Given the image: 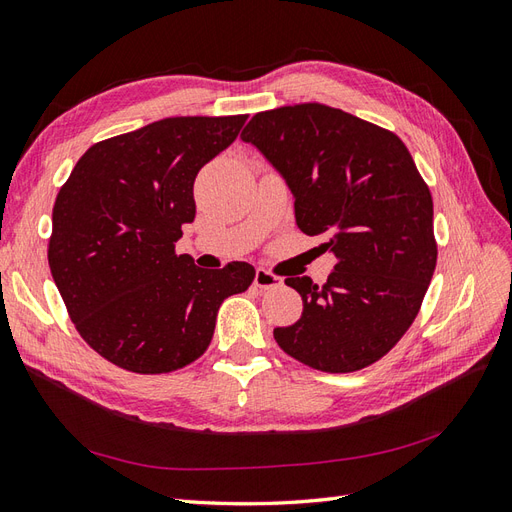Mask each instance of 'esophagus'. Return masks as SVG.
Returning a JSON list of instances; mask_svg holds the SVG:
<instances>
[{
  "label": "esophagus",
  "instance_id": "obj_1",
  "mask_svg": "<svg viewBox=\"0 0 512 512\" xmlns=\"http://www.w3.org/2000/svg\"><path fill=\"white\" fill-rule=\"evenodd\" d=\"M254 286L260 288V290L278 288V286H282V278H278V275L267 271V269H258L256 271V278H254Z\"/></svg>",
  "mask_w": 512,
  "mask_h": 512
}]
</instances>
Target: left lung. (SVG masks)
I'll list each match as a JSON object with an SVG mask.
<instances>
[{"mask_svg": "<svg viewBox=\"0 0 512 512\" xmlns=\"http://www.w3.org/2000/svg\"><path fill=\"white\" fill-rule=\"evenodd\" d=\"M278 168L308 237L336 254L325 284L286 278L303 299L273 338L323 372L375 364L416 321L437 265L433 198L400 137L325 103L258 112L241 133Z\"/></svg>", "mask_w": 512, "mask_h": 512, "instance_id": "8db88e82", "label": "left lung"}]
</instances>
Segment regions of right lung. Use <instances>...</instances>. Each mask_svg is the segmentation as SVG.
Wrapping results in <instances>:
<instances>
[{"instance_id": "1", "label": "right lung", "mask_w": 512, "mask_h": 512, "mask_svg": "<svg viewBox=\"0 0 512 512\" xmlns=\"http://www.w3.org/2000/svg\"><path fill=\"white\" fill-rule=\"evenodd\" d=\"M247 114L174 116L92 144L53 204L49 269L68 316L118 368L163 375L209 349L222 301L256 278L247 262L198 269L176 256L196 217L193 181Z\"/></svg>"}]
</instances>
